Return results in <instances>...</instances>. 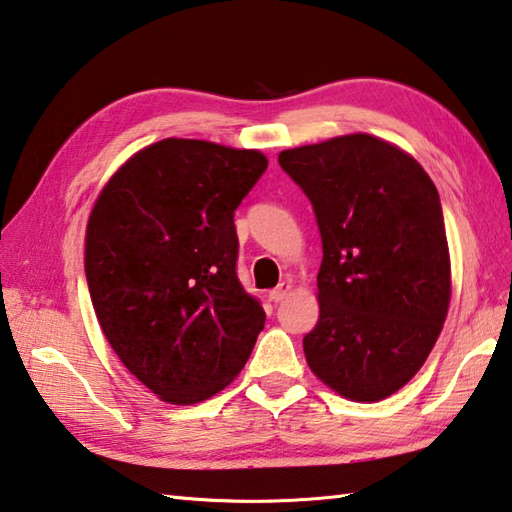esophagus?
<instances>
[{"instance_id":"1","label":"esophagus","mask_w":512,"mask_h":512,"mask_svg":"<svg viewBox=\"0 0 512 512\" xmlns=\"http://www.w3.org/2000/svg\"><path fill=\"white\" fill-rule=\"evenodd\" d=\"M290 288H293V286H290V282H282V284H279L277 288L270 290V293H268V299H270V302H275V304L284 302V299L290 295Z\"/></svg>"}]
</instances>
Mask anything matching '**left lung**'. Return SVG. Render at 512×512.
Listing matches in <instances>:
<instances>
[{
  "instance_id": "obj_1",
  "label": "left lung",
  "mask_w": 512,
  "mask_h": 512,
  "mask_svg": "<svg viewBox=\"0 0 512 512\" xmlns=\"http://www.w3.org/2000/svg\"><path fill=\"white\" fill-rule=\"evenodd\" d=\"M322 235L310 370L353 402L417 375L446 322L450 255L433 179L402 148L355 133L282 150Z\"/></svg>"
}]
</instances>
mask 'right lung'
<instances>
[{"instance_id": "obj_1", "label": "right lung", "mask_w": 512, "mask_h": 512, "mask_svg": "<svg viewBox=\"0 0 512 512\" xmlns=\"http://www.w3.org/2000/svg\"><path fill=\"white\" fill-rule=\"evenodd\" d=\"M259 150L168 137L108 179L86 226V282L108 344L168 404L213 397L248 362L266 313L237 279L235 210Z\"/></svg>"}]
</instances>
